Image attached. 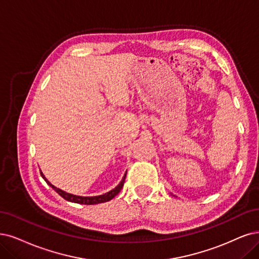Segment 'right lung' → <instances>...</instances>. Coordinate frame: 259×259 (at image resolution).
Instances as JSON below:
<instances>
[{"label":"right lung","mask_w":259,"mask_h":259,"mask_svg":"<svg viewBox=\"0 0 259 259\" xmlns=\"http://www.w3.org/2000/svg\"><path fill=\"white\" fill-rule=\"evenodd\" d=\"M40 175L46 180V183L49 185L50 187H52L53 190L56 191V193H59L64 199L68 200V202L83 204V205H95V204H100V203L109 202V200H111L114 196H116L120 192V190H121V188L123 187V184H124V179H126L127 171H126V174L123 175L121 181H120L119 185L116 188H114L113 190L109 191L108 193H104V194L98 195V196H78V195H73V194H70V193H67V192H65V191H63V190H61L59 188H56L52 184H50L49 181H48V179L45 177V175L41 173V171H40Z\"/></svg>","instance_id":"add662e5"}]
</instances>
